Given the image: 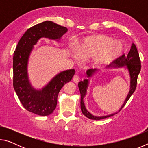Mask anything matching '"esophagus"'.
I'll use <instances>...</instances> for the list:
<instances>
[{
    "label": "esophagus",
    "instance_id": "esophagus-1",
    "mask_svg": "<svg viewBox=\"0 0 148 148\" xmlns=\"http://www.w3.org/2000/svg\"><path fill=\"white\" fill-rule=\"evenodd\" d=\"M79 76H78V75H74V77H73V80L74 82H75V83H78L79 81Z\"/></svg>",
    "mask_w": 148,
    "mask_h": 148
}]
</instances>
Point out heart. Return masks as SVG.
<instances>
[{
	"label": "heart",
	"mask_w": 148,
	"mask_h": 148,
	"mask_svg": "<svg viewBox=\"0 0 148 148\" xmlns=\"http://www.w3.org/2000/svg\"><path fill=\"white\" fill-rule=\"evenodd\" d=\"M123 49L121 42L115 40L111 37L100 35L89 37L84 41L80 47V53H72L75 61L95 59L97 64H108L119 56Z\"/></svg>",
	"instance_id": "b5f03b06"
}]
</instances>
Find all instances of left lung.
Instances as JSON below:
<instances>
[{
  "label": "left lung",
  "instance_id": "left-lung-1",
  "mask_svg": "<svg viewBox=\"0 0 148 148\" xmlns=\"http://www.w3.org/2000/svg\"><path fill=\"white\" fill-rule=\"evenodd\" d=\"M141 62H140L139 54L138 53V50L136 46L134 43L132 44V46L130 49V51L127 56H125V54L122 55L121 56L118 57L117 59L115 60L111 64H110L108 66H106V68H125L127 69L129 73L130 76V90L129 91V93L125 99V101H124V103L123 104L121 107L120 108L119 110V112L123 108L129 101L130 97L131 95L133 94L135 89H136V85H137V78L140 72V69H141ZM98 71V70L96 69H91L87 70L86 72V74L87 77H91L92 75L95 74ZM89 79H84V81H81L78 83V87L80 91V94H81V102H80V105H81V110L82 112L85 116L88 117L89 119H94V120H99L102 119L106 118V117H111L114 116L117 112H116L114 114H112L108 116H95L91 114L90 112L87 110L86 106H85V103L84 101V97H86L87 94V89L88 88L89 86Z\"/></svg>",
  "mask_w": 148,
  "mask_h": 148
}]
</instances>
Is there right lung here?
<instances>
[{
    "label": "right lung",
    "instance_id": "add662e5",
    "mask_svg": "<svg viewBox=\"0 0 148 148\" xmlns=\"http://www.w3.org/2000/svg\"><path fill=\"white\" fill-rule=\"evenodd\" d=\"M67 31L66 27L46 21L27 30L17 45L13 57V86L21 103L30 112L42 116L53 113L60 90L74 76V69L62 71L43 88L36 89L32 86L27 72L29 56L39 40L46 38L59 42Z\"/></svg>",
    "mask_w": 148,
    "mask_h": 148
}]
</instances>
